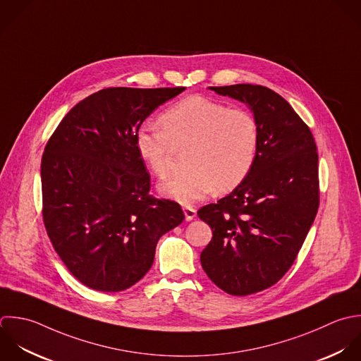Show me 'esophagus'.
Wrapping results in <instances>:
<instances>
[{"instance_id":"obj_1","label":"esophagus","mask_w":361,"mask_h":361,"mask_svg":"<svg viewBox=\"0 0 361 361\" xmlns=\"http://www.w3.org/2000/svg\"><path fill=\"white\" fill-rule=\"evenodd\" d=\"M183 211H184V215H185V221H192L195 218V215H197V211L192 207H190V205H185L183 208Z\"/></svg>"}]
</instances>
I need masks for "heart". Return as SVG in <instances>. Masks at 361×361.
<instances>
[{"mask_svg":"<svg viewBox=\"0 0 361 361\" xmlns=\"http://www.w3.org/2000/svg\"><path fill=\"white\" fill-rule=\"evenodd\" d=\"M159 126L137 130L136 152L153 174L164 178L174 149L187 147V169L160 185L164 195L178 202L202 200L215 188L232 191L252 171L260 130L256 118L243 108L191 95L169 106L159 116Z\"/></svg>","mask_w":361,"mask_h":361,"instance_id":"b5f03b06","label":"heart"}]
</instances>
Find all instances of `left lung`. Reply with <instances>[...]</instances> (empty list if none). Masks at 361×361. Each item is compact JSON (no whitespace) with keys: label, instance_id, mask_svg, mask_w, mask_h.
<instances>
[{"label":"left lung","instance_id":"left-lung-1","mask_svg":"<svg viewBox=\"0 0 361 361\" xmlns=\"http://www.w3.org/2000/svg\"><path fill=\"white\" fill-rule=\"evenodd\" d=\"M209 88L247 104L260 130L246 180L198 211L214 235L201 253L204 271L225 293L245 297L274 286L295 262L319 208L318 152L308 125L273 90Z\"/></svg>","mask_w":361,"mask_h":361}]
</instances>
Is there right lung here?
I'll return each instance as SVG.
<instances>
[{
	"label": "right lung",
	"mask_w": 361,
	"mask_h": 361,
	"mask_svg": "<svg viewBox=\"0 0 361 361\" xmlns=\"http://www.w3.org/2000/svg\"><path fill=\"white\" fill-rule=\"evenodd\" d=\"M185 87H109L73 106L44 146L42 216L68 271L118 293L150 270L159 239L184 221L176 201L150 195L135 146L142 122Z\"/></svg>",
	"instance_id": "1"
}]
</instances>
